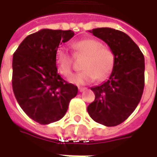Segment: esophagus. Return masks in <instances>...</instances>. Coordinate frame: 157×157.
I'll return each instance as SVG.
<instances>
[{
	"instance_id": "1",
	"label": "esophagus",
	"mask_w": 157,
	"mask_h": 157,
	"mask_svg": "<svg viewBox=\"0 0 157 157\" xmlns=\"http://www.w3.org/2000/svg\"><path fill=\"white\" fill-rule=\"evenodd\" d=\"M86 87H78V91L82 93V92H84V91H86Z\"/></svg>"
}]
</instances>
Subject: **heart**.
<instances>
[{
  "label": "heart",
  "mask_w": 157,
  "mask_h": 157,
  "mask_svg": "<svg viewBox=\"0 0 157 157\" xmlns=\"http://www.w3.org/2000/svg\"><path fill=\"white\" fill-rule=\"evenodd\" d=\"M75 56H86L82 64L81 72L72 75L69 81L76 85H86L96 78H106L114 67L115 55L110 48L103 46L102 43L94 38L78 40L71 44ZM56 63L61 75L70 77L72 72L73 59L65 49L60 48L56 52Z\"/></svg>",
  "instance_id": "b5f03b06"
}]
</instances>
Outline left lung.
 Segmentation results:
<instances>
[{"instance_id": "left-lung-1", "label": "left lung", "mask_w": 157, "mask_h": 157, "mask_svg": "<svg viewBox=\"0 0 157 157\" xmlns=\"http://www.w3.org/2000/svg\"><path fill=\"white\" fill-rule=\"evenodd\" d=\"M89 32L109 46L115 55V63L108 79L91 88L95 100L87 106V112L94 121L114 127L129 117L141 100L144 88V56L122 31L98 28Z\"/></svg>"}]
</instances>
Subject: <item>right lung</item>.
Returning <instances> with one entry per match:
<instances>
[{
    "mask_svg": "<svg viewBox=\"0 0 157 157\" xmlns=\"http://www.w3.org/2000/svg\"><path fill=\"white\" fill-rule=\"evenodd\" d=\"M74 36L71 30L43 29L29 35L13 55V92L21 108L42 124L59 121L66 113L78 87L57 73L59 44Z\"/></svg>",
    "mask_w": 157,
    "mask_h": 157,
    "instance_id": "obj_1",
    "label": "right lung"
}]
</instances>
